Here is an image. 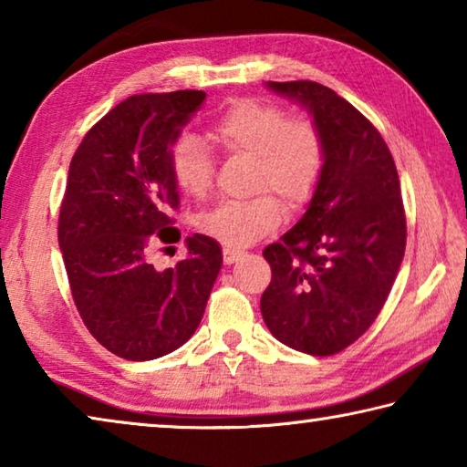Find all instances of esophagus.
<instances>
[{
    "label": "esophagus",
    "instance_id": "1",
    "mask_svg": "<svg viewBox=\"0 0 467 467\" xmlns=\"http://www.w3.org/2000/svg\"><path fill=\"white\" fill-rule=\"evenodd\" d=\"M244 255L243 251H239V249H231V247H224V264L226 265H231V264H234V262H239V259Z\"/></svg>",
    "mask_w": 467,
    "mask_h": 467
}]
</instances>
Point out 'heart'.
<instances>
[{
	"instance_id": "1",
	"label": "heart",
	"mask_w": 467,
	"mask_h": 467,
	"mask_svg": "<svg viewBox=\"0 0 467 467\" xmlns=\"http://www.w3.org/2000/svg\"><path fill=\"white\" fill-rule=\"evenodd\" d=\"M212 140L226 154L253 156L249 200L218 203L197 220V228L231 249H241L270 234L284 220V205L300 208L317 192L326 169V138L306 115H288L259 99H239L212 123ZM169 167L181 192L203 197L214 181V158L193 133L171 146Z\"/></svg>"
}]
</instances>
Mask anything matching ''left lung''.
Returning a JSON list of instances; mask_svg holds the SVG:
<instances>
[{
    "instance_id": "1",
    "label": "left lung",
    "mask_w": 467,
    "mask_h": 467,
    "mask_svg": "<svg viewBox=\"0 0 467 467\" xmlns=\"http://www.w3.org/2000/svg\"><path fill=\"white\" fill-rule=\"evenodd\" d=\"M267 88L313 115L326 138V169L303 218L264 249L272 282L262 315L282 344L331 357L373 326L404 259L398 169L375 125L327 86L298 80Z\"/></svg>"
}]
</instances>
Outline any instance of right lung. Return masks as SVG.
Returning <instances> with one entry per match:
<instances>
[{
  "label": "right lung",
  "mask_w": 467,
  "mask_h": 467,
  "mask_svg": "<svg viewBox=\"0 0 467 467\" xmlns=\"http://www.w3.org/2000/svg\"><path fill=\"white\" fill-rule=\"evenodd\" d=\"M205 92L136 94L110 109L78 146L57 239L78 313L97 342L125 360H154L183 346L203 317L223 265L205 234L187 259L156 270L150 253L181 233L169 154Z\"/></svg>",
  "instance_id": "add662e5"
}]
</instances>
